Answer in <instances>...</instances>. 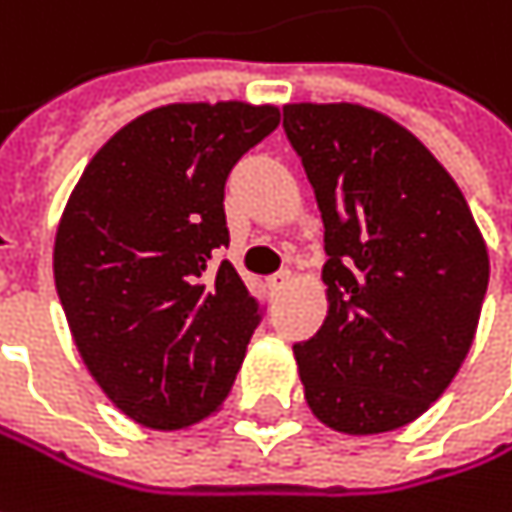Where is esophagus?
<instances>
[{
  "instance_id": "34e87169",
  "label": "esophagus",
  "mask_w": 512,
  "mask_h": 512,
  "mask_svg": "<svg viewBox=\"0 0 512 512\" xmlns=\"http://www.w3.org/2000/svg\"><path fill=\"white\" fill-rule=\"evenodd\" d=\"M290 281H293L290 269H281V272H275V275L269 278V290H272V293H281V290L290 287Z\"/></svg>"
}]
</instances>
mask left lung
<instances>
[{"label": "left lung", "instance_id": "obj_1", "mask_svg": "<svg viewBox=\"0 0 512 512\" xmlns=\"http://www.w3.org/2000/svg\"><path fill=\"white\" fill-rule=\"evenodd\" d=\"M325 222L328 316L296 343L304 398L340 434L419 419L472 349L487 243L460 187L407 128L363 105H284Z\"/></svg>", "mask_w": 512, "mask_h": 512}]
</instances>
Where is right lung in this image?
<instances>
[{
	"mask_svg": "<svg viewBox=\"0 0 512 512\" xmlns=\"http://www.w3.org/2000/svg\"><path fill=\"white\" fill-rule=\"evenodd\" d=\"M275 105L178 102L125 128L84 166L55 234V287L102 393L155 431L228 398L260 304L222 260L225 181L278 128Z\"/></svg>",
	"mask_w": 512,
	"mask_h": 512,
	"instance_id": "1",
	"label": "right lung"
}]
</instances>
